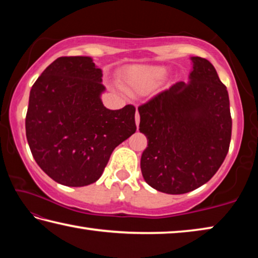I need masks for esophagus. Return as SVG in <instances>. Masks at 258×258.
I'll return each mask as SVG.
<instances>
[{
  "label": "esophagus",
  "mask_w": 258,
  "mask_h": 258,
  "mask_svg": "<svg viewBox=\"0 0 258 258\" xmlns=\"http://www.w3.org/2000/svg\"><path fill=\"white\" fill-rule=\"evenodd\" d=\"M135 124H137V127H139V124H140V115H139L138 111H137V113H135Z\"/></svg>",
  "instance_id": "34e87169"
}]
</instances>
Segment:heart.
Listing matches in <instances>:
<instances>
[{"instance_id": "obj_1", "label": "heart", "mask_w": 258, "mask_h": 258, "mask_svg": "<svg viewBox=\"0 0 258 258\" xmlns=\"http://www.w3.org/2000/svg\"><path fill=\"white\" fill-rule=\"evenodd\" d=\"M168 71L163 66H131L121 72L124 89L128 93L145 95L154 91L166 76Z\"/></svg>"}]
</instances>
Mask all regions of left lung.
<instances>
[{"instance_id":"left-lung-1","label":"left lung","mask_w":258,"mask_h":258,"mask_svg":"<svg viewBox=\"0 0 258 258\" xmlns=\"http://www.w3.org/2000/svg\"><path fill=\"white\" fill-rule=\"evenodd\" d=\"M189 82H177L140 106L145 181L182 195L207 183L229 151L232 119L226 87L207 59L191 56Z\"/></svg>"}]
</instances>
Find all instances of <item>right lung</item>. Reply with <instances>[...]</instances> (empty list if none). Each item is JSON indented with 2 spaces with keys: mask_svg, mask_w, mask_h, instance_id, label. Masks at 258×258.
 Listing matches in <instances>:
<instances>
[{
  "mask_svg": "<svg viewBox=\"0 0 258 258\" xmlns=\"http://www.w3.org/2000/svg\"><path fill=\"white\" fill-rule=\"evenodd\" d=\"M102 71L91 56L54 60L29 93L26 137L37 165L67 186L98 181L113 149L135 133V108L103 106Z\"/></svg>",
  "mask_w": 258,
  "mask_h": 258,
  "instance_id": "right-lung-1",
  "label": "right lung"
}]
</instances>
